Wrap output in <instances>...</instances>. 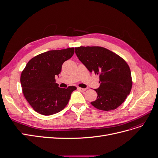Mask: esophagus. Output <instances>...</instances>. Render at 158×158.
<instances>
[{
    "label": "esophagus",
    "instance_id": "esophagus-1",
    "mask_svg": "<svg viewBox=\"0 0 158 158\" xmlns=\"http://www.w3.org/2000/svg\"><path fill=\"white\" fill-rule=\"evenodd\" d=\"M78 89L80 91H81V92H85V91L86 90V89H85V88H80V87H78Z\"/></svg>",
    "mask_w": 158,
    "mask_h": 158
}]
</instances>
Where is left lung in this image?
<instances>
[{
    "mask_svg": "<svg viewBox=\"0 0 158 158\" xmlns=\"http://www.w3.org/2000/svg\"><path fill=\"white\" fill-rule=\"evenodd\" d=\"M75 52L90 73L98 75L97 99L91 104L102 111H112L125 102L130 94L132 76L129 66L120 56L102 47H78Z\"/></svg>",
    "mask_w": 158,
    "mask_h": 158,
    "instance_id": "obj_1",
    "label": "left lung"
}]
</instances>
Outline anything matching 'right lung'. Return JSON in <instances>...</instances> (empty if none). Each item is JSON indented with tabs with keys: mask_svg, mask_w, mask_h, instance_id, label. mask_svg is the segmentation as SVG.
Instances as JSON below:
<instances>
[{
	"mask_svg": "<svg viewBox=\"0 0 158 158\" xmlns=\"http://www.w3.org/2000/svg\"><path fill=\"white\" fill-rule=\"evenodd\" d=\"M74 53V47L43 52L32 58L23 70L20 82L23 95L38 113L51 115L60 112L68 104L76 87L60 88L55 77L60 74L64 62Z\"/></svg>",
	"mask_w": 158,
	"mask_h": 158,
	"instance_id": "obj_1",
	"label": "right lung"
}]
</instances>
